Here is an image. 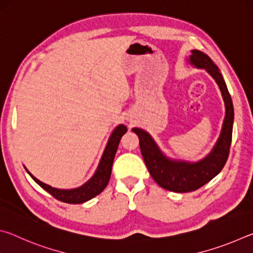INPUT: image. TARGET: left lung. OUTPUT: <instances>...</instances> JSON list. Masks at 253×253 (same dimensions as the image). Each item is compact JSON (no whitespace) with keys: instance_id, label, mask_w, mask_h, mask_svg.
I'll list each match as a JSON object with an SVG mask.
<instances>
[{"instance_id":"8db88e82","label":"left lung","mask_w":253,"mask_h":253,"mask_svg":"<svg viewBox=\"0 0 253 253\" xmlns=\"http://www.w3.org/2000/svg\"><path fill=\"white\" fill-rule=\"evenodd\" d=\"M188 61L196 68L205 69L212 76V78L219 85L225 105L223 126H222L219 139L214 145L211 153L203 160L196 163L172 161L162 153L155 140L147 131L140 128L131 129L138 136L140 152L154 181L165 190L176 192V193H186V192L198 190L221 172L229 157L234 119L232 99H231L223 77L219 68L214 65L212 59L202 51L192 50Z\"/></svg>"}]
</instances>
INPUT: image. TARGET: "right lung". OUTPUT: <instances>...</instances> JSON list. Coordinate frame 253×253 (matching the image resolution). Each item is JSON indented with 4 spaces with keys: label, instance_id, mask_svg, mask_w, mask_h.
Here are the masks:
<instances>
[{
    "label": "right lung",
    "instance_id": "right-lung-1",
    "mask_svg": "<svg viewBox=\"0 0 253 253\" xmlns=\"http://www.w3.org/2000/svg\"><path fill=\"white\" fill-rule=\"evenodd\" d=\"M126 131L127 128L125 125H119L115 128L113 134L109 137L108 144H107L105 152L102 154V157L99 165H98L96 173L93 174V176L89 179L87 183H84L83 186H80L78 188H74V190H59V188L52 187L48 185V184H44L43 182L39 181V179L34 177L28 169L27 172L30 174V176H31L34 181L43 188V190L50 193L53 198L61 201V202L70 204H79L87 202V201L90 199L95 198L96 195L100 194L101 192L105 190L107 184H108L111 174V168H113L114 158L115 155H116L119 142H121V138Z\"/></svg>",
    "mask_w": 253,
    "mask_h": 253
}]
</instances>
